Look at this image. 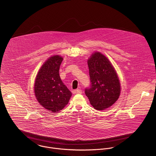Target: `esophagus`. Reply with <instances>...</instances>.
I'll return each instance as SVG.
<instances>
[{
  "label": "esophagus",
  "instance_id": "obj_1",
  "mask_svg": "<svg viewBox=\"0 0 156 156\" xmlns=\"http://www.w3.org/2000/svg\"><path fill=\"white\" fill-rule=\"evenodd\" d=\"M74 93H76V94H82V90H81V89H77V90H74Z\"/></svg>",
  "mask_w": 156,
  "mask_h": 156
}]
</instances>
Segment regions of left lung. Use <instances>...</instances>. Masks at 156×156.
<instances>
[{
    "label": "left lung",
    "instance_id": "left-lung-1",
    "mask_svg": "<svg viewBox=\"0 0 156 156\" xmlns=\"http://www.w3.org/2000/svg\"><path fill=\"white\" fill-rule=\"evenodd\" d=\"M90 87L85 92L90 105L98 111L105 110L118 99L121 86L117 73L108 59L95 52L88 60Z\"/></svg>",
    "mask_w": 156,
    "mask_h": 156
}]
</instances>
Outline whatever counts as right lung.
<instances>
[{"label": "right lung", "instance_id": "add662e5", "mask_svg": "<svg viewBox=\"0 0 156 156\" xmlns=\"http://www.w3.org/2000/svg\"><path fill=\"white\" fill-rule=\"evenodd\" d=\"M62 60L59 55L48 58L40 69L35 81L36 98L45 109L52 112L63 109L72 95L59 76Z\"/></svg>", "mask_w": 156, "mask_h": 156}]
</instances>
